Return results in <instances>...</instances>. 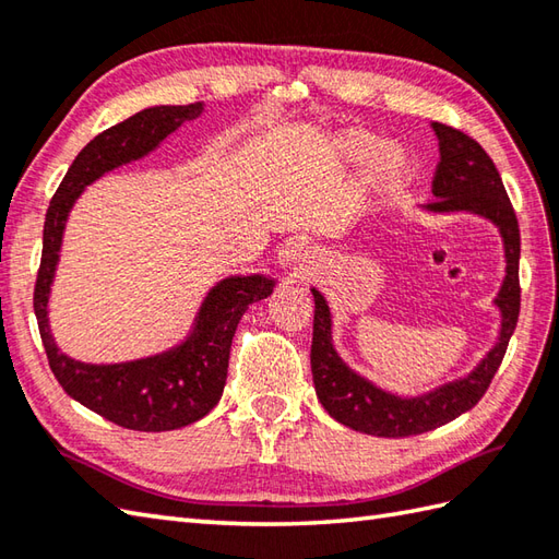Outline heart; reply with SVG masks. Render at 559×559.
Returning <instances> with one entry per match:
<instances>
[{"instance_id":"heart-1","label":"heart","mask_w":559,"mask_h":559,"mask_svg":"<svg viewBox=\"0 0 559 559\" xmlns=\"http://www.w3.org/2000/svg\"><path fill=\"white\" fill-rule=\"evenodd\" d=\"M331 148H334L341 160H362L374 148V136L362 132V129H346V132H341L334 139ZM406 156L394 146H384L372 163L374 180L382 187H394L396 182H401L406 177Z\"/></svg>"}]
</instances>
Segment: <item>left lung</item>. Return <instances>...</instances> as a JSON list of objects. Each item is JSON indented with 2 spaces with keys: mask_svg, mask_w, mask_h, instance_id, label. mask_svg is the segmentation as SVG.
<instances>
[{
  "mask_svg": "<svg viewBox=\"0 0 559 559\" xmlns=\"http://www.w3.org/2000/svg\"><path fill=\"white\" fill-rule=\"evenodd\" d=\"M432 129L439 139V163L432 180L435 199L425 209L432 213H476V216L495 223L502 235L507 276L495 298L502 314L500 338L471 374L420 396H396L374 386L370 379L353 372L341 360L334 341H331L329 305L324 295L312 288L314 331L310 358L319 403L341 425L374 437L423 435L471 411L488 391L495 372L500 370L509 338L519 322L521 237L516 213L507 197L502 177L476 139L439 122H432Z\"/></svg>",
  "mask_w": 559,
  "mask_h": 559,
  "instance_id": "obj_1",
  "label": "left lung"
}]
</instances>
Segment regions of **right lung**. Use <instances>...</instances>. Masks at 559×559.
Instances as JSON below:
<instances>
[{"instance_id": "right-lung-1", "label": "right lung", "mask_w": 559, "mask_h": 559, "mask_svg": "<svg viewBox=\"0 0 559 559\" xmlns=\"http://www.w3.org/2000/svg\"><path fill=\"white\" fill-rule=\"evenodd\" d=\"M201 112L204 103L156 105L105 129L71 163L45 216L33 310L38 317L47 362L71 399L127 430L165 432L204 418L223 396L237 324L249 305L269 298L276 286V281L266 278L264 273L223 278L201 302L192 334L180 346L141 360L117 365L81 362L59 350L50 334L47 300L74 201L98 177L144 158L177 127L197 120Z\"/></svg>"}]
</instances>
